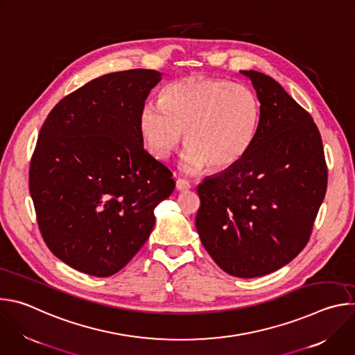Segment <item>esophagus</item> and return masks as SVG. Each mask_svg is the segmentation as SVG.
Returning a JSON list of instances; mask_svg holds the SVG:
<instances>
[{
	"instance_id": "obj_1",
	"label": "esophagus",
	"mask_w": 355,
	"mask_h": 355,
	"mask_svg": "<svg viewBox=\"0 0 355 355\" xmlns=\"http://www.w3.org/2000/svg\"><path fill=\"white\" fill-rule=\"evenodd\" d=\"M175 187H177L178 191H187V189L191 188V184H189V181H187V180L178 178L177 182H175Z\"/></svg>"
}]
</instances>
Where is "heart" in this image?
<instances>
[{
    "mask_svg": "<svg viewBox=\"0 0 355 355\" xmlns=\"http://www.w3.org/2000/svg\"><path fill=\"white\" fill-rule=\"evenodd\" d=\"M261 119L259 95L229 80L188 77L167 85L162 103L146 99L139 129L148 153L166 160L185 132L181 168L208 166L222 171L240 162L256 139Z\"/></svg>",
    "mask_w": 355,
    "mask_h": 355,
    "instance_id": "b5f03b06",
    "label": "heart"
}]
</instances>
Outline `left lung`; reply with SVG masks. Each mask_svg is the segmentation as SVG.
Masks as SVG:
<instances>
[{
	"mask_svg": "<svg viewBox=\"0 0 355 355\" xmlns=\"http://www.w3.org/2000/svg\"><path fill=\"white\" fill-rule=\"evenodd\" d=\"M247 76L261 103L244 157L198 185L195 225L227 274L256 278L291 263L311 239L327 189L320 132L311 114L271 77Z\"/></svg>",
	"mask_w": 355,
	"mask_h": 355,
	"instance_id": "obj_1",
	"label": "left lung"
}]
</instances>
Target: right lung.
<instances>
[{"instance_id": "obj_1", "label": "right lung", "mask_w": 355, "mask_h": 355, "mask_svg": "<svg viewBox=\"0 0 355 355\" xmlns=\"http://www.w3.org/2000/svg\"><path fill=\"white\" fill-rule=\"evenodd\" d=\"M162 73L98 77L50 111L29 166V192L46 245L67 266L111 277L141 248L173 173L143 148L139 112Z\"/></svg>"}]
</instances>
